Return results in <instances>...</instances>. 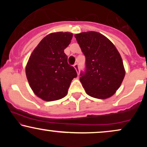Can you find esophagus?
<instances>
[{"mask_svg": "<svg viewBox=\"0 0 147 147\" xmlns=\"http://www.w3.org/2000/svg\"><path fill=\"white\" fill-rule=\"evenodd\" d=\"M74 68H75V70H77V73H78V75H79V65L77 63H75V65H74Z\"/></svg>", "mask_w": 147, "mask_h": 147, "instance_id": "1", "label": "esophagus"}]
</instances>
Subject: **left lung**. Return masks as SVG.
<instances>
[{
  "mask_svg": "<svg viewBox=\"0 0 147 147\" xmlns=\"http://www.w3.org/2000/svg\"><path fill=\"white\" fill-rule=\"evenodd\" d=\"M86 57L81 83L88 95L107 99L115 93L125 76L123 61L113 43L102 34L86 32L75 35Z\"/></svg>",
  "mask_w": 147,
  "mask_h": 147,
  "instance_id": "1",
  "label": "left lung"
}]
</instances>
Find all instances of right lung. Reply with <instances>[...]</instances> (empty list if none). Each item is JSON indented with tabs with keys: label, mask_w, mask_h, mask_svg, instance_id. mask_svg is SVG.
Returning <instances> with one entry per match:
<instances>
[{
	"label": "right lung",
	"mask_w": 147,
	"mask_h": 147,
	"mask_svg": "<svg viewBox=\"0 0 147 147\" xmlns=\"http://www.w3.org/2000/svg\"><path fill=\"white\" fill-rule=\"evenodd\" d=\"M72 38L70 32L50 34L30 55L25 68L26 77L35 95L43 100L63 98L68 93L72 80L77 76L64 53Z\"/></svg>",
	"instance_id": "1"
}]
</instances>
